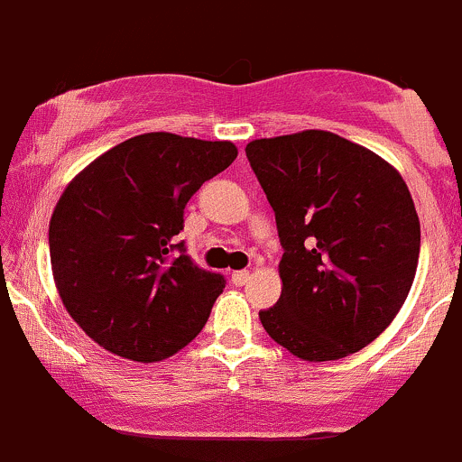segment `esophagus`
Here are the masks:
<instances>
[{
  "instance_id": "34e87169",
  "label": "esophagus",
  "mask_w": 462,
  "mask_h": 462,
  "mask_svg": "<svg viewBox=\"0 0 462 462\" xmlns=\"http://www.w3.org/2000/svg\"><path fill=\"white\" fill-rule=\"evenodd\" d=\"M250 279H252V274L247 270L232 272V283H235V285H247V283H250Z\"/></svg>"
}]
</instances>
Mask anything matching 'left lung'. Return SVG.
<instances>
[{"label": "left lung", "mask_w": 462, "mask_h": 462, "mask_svg": "<svg viewBox=\"0 0 462 462\" xmlns=\"http://www.w3.org/2000/svg\"><path fill=\"white\" fill-rule=\"evenodd\" d=\"M276 217L283 281L265 332L303 361H337L394 320L416 276L420 223L394 166L325 130L245 145Z\"/></svg>", "instance_id": "obj_1"}]
</instances>
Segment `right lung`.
Returning a JSON list of instances; mask_svg holds the SVG:
<instances>
[{
    "mask_svg": "<svg viewBox=\"0 0 462 462\" xmlns=\"http://www.w3.org/2000/svg\"><path fill=\"white\" fill-rule=\"evenodd\" d=\"M236 154L232 142L145 133L68 183L48 227L51 265L64 308L92 341L157 363L201 332L226 279L194 265L177 235L192 194Z\"/></svg>",
    "mask_w": 462,
    "mask_h": 462,
    "instance_id": "add662e5",
    "label": "right lung"
}]
</instances>
